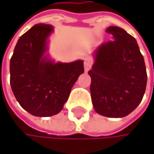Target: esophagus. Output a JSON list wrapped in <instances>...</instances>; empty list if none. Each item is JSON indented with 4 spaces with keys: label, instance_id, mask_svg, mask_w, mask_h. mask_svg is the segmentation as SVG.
Instances as JSON below:
<instances>
[{
    "label": "esophagus",
    "instance_id": "obj_1",
    "mask_svg": "<svg viewBox=\"0 0 154 154\" xmlns=\"http://www.w3.org/2000/svg\"><path fill=\"white\" fill-rule=\"evenodd\" d=\"M84 67H85V71H88L91 67H92V60L88 57L85 58L84 60Z\"/></svg>",
    "mask_w": 154,
    "mask_h": 154
}]
</instances>
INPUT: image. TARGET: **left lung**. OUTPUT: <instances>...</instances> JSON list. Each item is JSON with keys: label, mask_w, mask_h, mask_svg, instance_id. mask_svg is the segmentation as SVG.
<instances>
[{"label": "left lung", "mask_w": 154, "mask_h": 154, "mask_svg": "<svg viewBox=\"0 0 154 154\" xmlns=\"http://www.w3.org/2000/svg\"><path fill=\"white\" fill-rule=\"evenodd\" d=\"M113 40L94 52L88 71L91 97L95 111L109 118H123L141 103L147 83L144 60L136 39L119 26H109Z\"/></svg>", "instance_id": "8db88e82"}]
</instances>
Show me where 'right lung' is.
Masks as SVG:
<instances>
[{
	"instance_id": "right-lung-1",
	"label": "right lung",
	"mask_w": 154,
	"mask_h": 154,
	"mask_svg": "<svg viewBox=\"0 0 154 154\" xmlns=\"http://www.w3.org/2000/svg\"><path fill=\"white\" fill-rule=\"evenodd\" d=\"M52 31L50 25H35L19 37L11 59V86L16 99L37 117L58 114L84 73L83 60L54 63L45 55Z\"/></svg>"
}]
</instances>
